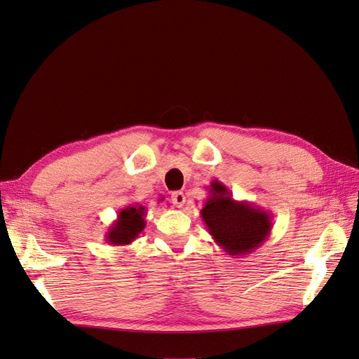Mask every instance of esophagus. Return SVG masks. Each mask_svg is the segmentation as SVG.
Returning a JSON list of instances; mask_svg holds the SVG:
<instances>
[{
	"instance_id": "1",
	"label": "esophagus",
	"mask_w": 359,
	"mask_h": 359,
	"mask_svg": "<svg viewBox=\"0 0 359 359\" xmlns=\"http://www.w3.org/2000/svg\"><path fill=\"white\" fill-rule=\"evenodd\" d=\"M171 201L177 208H182L184 205V203H187V196H184L183 192L176 191V192L171 194Z\"/></svg>"
}]
</instances>
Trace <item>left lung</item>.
Wrapping results in <instances>:
<instances>
[{
    "label": "left lung",
    "instance_id": "left-lung-1",
    "mask_svg": "<svg viewBox=\"0 0 359 359\" xmlns=\"http://www.w3.org/2000/svg\"><path fill=\"white\" fill-rule=\"evenodd\" d=\"M201 217L215 243L232 257L251 255L272 231V217L248 201H236L219 180L211 182Z\"/></svg>",
    "mask_w": 359,
    "mask_h": 359
}]
</instances>
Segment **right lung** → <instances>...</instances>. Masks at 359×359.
Returning <instances> with one entry per match:
<instances>
[{
  "mask_svg": "<svg viewBox=\"0 0 359 359\" xmlns=\"http://www.w3.org/2000/svg\"><path fill=\"white\" fill-rule=\"evenodd\" d=\"M146 208L143 205H127L118 211L116 220L112 222L104 233V241L114 247H126L136 240L146 226Z\"/></svg>",
  "mask_w": 359,
  "mask_h": 359,
  "instance_id": "right-lung-1",
  "label": "right lung"
}]
</instances>
